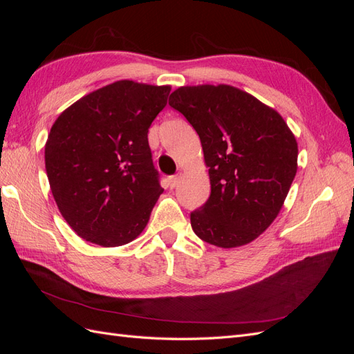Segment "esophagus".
<instances>
[{
    "label": "esophagus",
    "mask_w": 354,
    "mask_h": 354,
    "mask_svg": "<svg viewBox=\"0 0 354 354\" xmlns=\"http://www.w3.org/2000/svg\"><path fill=\"white\" fill-rule=\"evenodd\" d=\"M180 178H181V173H180V174H176V176H173V177H169V178H168V186H169L171 189H174V187L178 185Z\"/></svg>",
    "instance_id": "34e87169"
}]
</instances>
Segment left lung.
Listing matches in <instances>:
<instances>
[{
  "instance_id": "8db88e82",
  "label": "left lung",
  "mask_w": 354,
  "mask_h": 354,
  "mask_svg": "<svg viewBox=\"0 0 354 354\" xmlns=\"http://www.w3.org/2000/svg\"><path fill=\"white\" fill-rule=\"evenodd\" d=\"M169 106L195 128L211 195L190 214L192 229L220 248L252 242L283 207L297 174L298 145L283 118L232 85H186Z\"/></svg>"
}]
</instances>
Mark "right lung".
<instances>
[{"label":"right lung","mask_w":354,"mask_h":354,"mask_svg":"<svg viewBox=\"0 0 354 354\" xmlns=\"http://www.w3.org/2000/svg\"><path fill=\"white\" fill-rule=\"evenodd\" d=\"M169 85L121 80L63 111L46 143V171L63 218L100 246L134 241L162 194L147 142Z\"/></svg>","instance_id":"right-lung-1"}]
</instances>
